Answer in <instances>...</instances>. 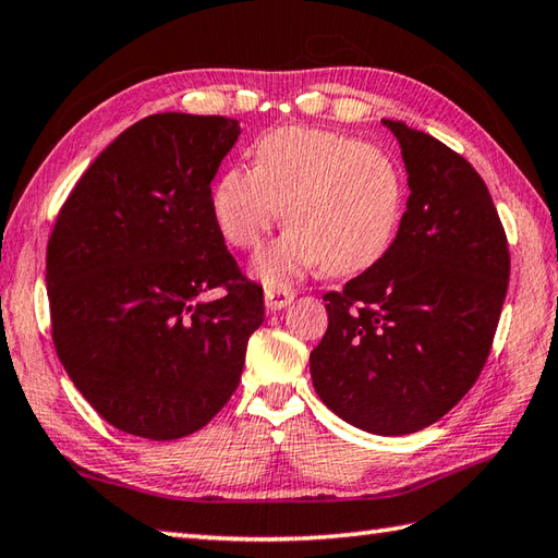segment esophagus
Masks as SVG:
<instances>
[{"instance_id": "1", "label": "esophagus", "mask_w": 558, "mask_h": 558, "mask_svg": "<svg viewBox=\"0 0 558 558\" xmlns=\"http://www.w3.org/2000/svg\"><path fill=\"white\" fill-rule=\"evenodd\" d=\"M295 291L293 289H283V287H269L265 291V303L269 311H281L287 308V305L293 301Z\"/></svg>"}]
</instances>
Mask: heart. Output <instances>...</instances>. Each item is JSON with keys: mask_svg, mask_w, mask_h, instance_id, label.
I'll return each instance as SVG.
<instances>
[{"mask_svg": "<svg viewBox=\"0 0 558 558\" xmlns=\"http://www.w3.org/2000/svg\"><path fill=\"white\" fill-rule=\"evenodd\" d=\"M293 226L257 255L255 271L271 287L323 263L329 275L373 265L402 219L404 180L395 158L351 136L279 128L257 144V166L223 170L211 211L226 241L255 250L283 219Z\"/></svg>", "mask_w": 558, "mask_h": 558, "instance_id": "obj_1", "label": "heart"}]
</instances>
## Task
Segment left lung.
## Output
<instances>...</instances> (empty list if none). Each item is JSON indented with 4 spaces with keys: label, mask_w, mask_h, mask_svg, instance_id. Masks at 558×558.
Here are the masks:
<instances>
[{
    "label": "left lung",
    "mask_w": 558,
    "mask_h": 558,
    "mask_svg": "<svg viewBox=\"0 0 558 558\" xmlns=\"http://www.w3.org/2000/svg\"><path fill=\"white\" fill-rule=\"evenodd\" d=\"M400 142L409 199L380 259L327 291V332L311 354L320 400L368 434L438 422L492 354L510 277L504 223L468 158L383 120Z\"/></svg>",
    "instance_id": "8db88e82"
}]
</instances>
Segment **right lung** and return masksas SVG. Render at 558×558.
I'll return each instance as SVG.
<instances>
[{"label":"right lung","instance_id":"add662e5","mask_svg":"<svg viewBox=\"0 0 558 558\" xmlns=\"http://www.w3.org/2000/svg\"><path fill=\"white\" fill-rule=\"evenodd\" d=\"M238 134L221 116L144 118L57 214L45 259L52 344L76 390L124 434L173 440L207 426L265 320L263 287L211 211V180Z\"/></svg>","mask_w":558,"mask_h":558}]
</instances>
